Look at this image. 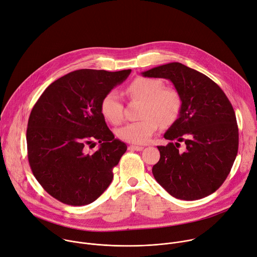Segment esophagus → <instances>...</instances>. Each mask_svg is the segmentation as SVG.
I'll list each match as a JSON object with an SVG mask.
<instances>
[{
	"instance_id": "esophagus-1",
	"label": "esophagus",
	"mask_w": 257,
	"mask_h": 257,
	"mask_svg": "<svg viewBox=\"0 0 257 257\" xmlns=\"http://www.w3.org/2000/svg\"><path fill=\"white\" fill-rule=\"evenodd\" d=\"M144 149V147L142 146H137V145H130L128 150H134V151H142Z\"/></svg>"
}]
</instances>
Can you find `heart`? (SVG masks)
Instances as JSON below:
<instances>
[{"label": "heart", "instance_id": "obj_1", "mask_svg": "<svg viewBox=\"0 0 257 257\" xmlns=\"http://www.w3.org/2000/svg\"><path fill=\"white\" fill-rule=\"evenodd\" d=\"M125 94L133 100L143 102L140 121L130 122L117 130L120 140L131 144H146L159 126L172 125L180 116L182 98L180 93L170 87H164L159 78L137 77L125 88ZM102 116L112 124H119L124 117L123 104L114 92H109L101 101Z\"/></svg>", "mask_w": 257, "mask_h": 257}]
</instances>
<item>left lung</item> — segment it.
Wrapping results in <instances>:
<instances>
[{
  "label": "left lung",
  "instance_id": "left-lung-1",
  "mask_svg": "<svg viewBox=\"0 0 257 257\" xmlns=\"http://www.w3.org/2000/svg\"><path fill=\"white\" fill-rule=\"evenodd\" d=\"M172 81L182 98L179 118L164 134L176 141L158 146L152 173L157 183L182 200H197L215 192L229 176L238 153L239 132L231 102L205 74L173 62L142 72ZM181 141L186 151L178 152Z\"/></svg>",
  "mask_w": 257,
  "mask_h": 257
}]
</instances>
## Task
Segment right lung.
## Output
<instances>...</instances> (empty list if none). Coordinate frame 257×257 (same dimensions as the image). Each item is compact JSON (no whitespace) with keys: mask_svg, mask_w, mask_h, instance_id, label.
<instances>
[{"mask_svg":"<svg viewBox=\"0 0 257 257\" xmlns=\"http://www.w3.org/2000/svg\"><path fill=\"white\" fill-rule=\"evenodd\" d=\"M131 71L69 72L35 104L26 131L28 162L37 181L60 202L90 204L111 184L112 169L127 147L108 128L100 105ZM97 143L99 149L89 153Z\"/></svg>","mask_w":257,"mask_h":257,"instance_id":"obj_1","label":"right lung"}]
</instances>
